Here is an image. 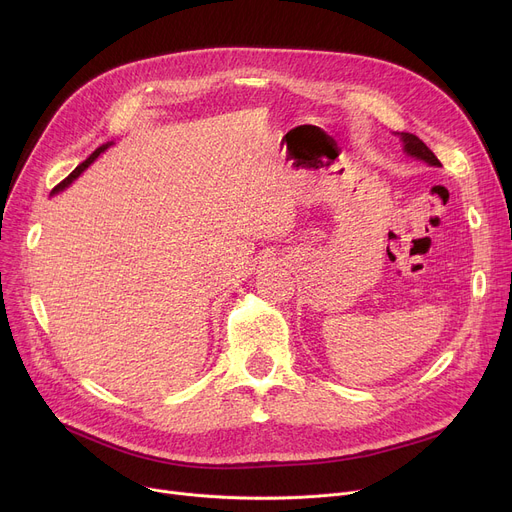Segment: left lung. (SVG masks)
Listing matches in <instances>:
<instances>
[{
	"instance_id": "left-lung-1",
	"label": "left lung",
	"mask_w": 512,
	"mask_h": 512,
	"mask_svg": "<svg viewBox=\"0 0 512 512\" xmlns=\"http://www.w3.org/2000/svg\"><path fill=\"white\" fill-rule=\"evenodd\" d=\"M400 139H402V147H405L407 155L417 157V159H423L425 164H429V166H442L440 159L434 155V151L429 149L419 137H415V134L400 132Z\"/></svg>"
}]
</instances>
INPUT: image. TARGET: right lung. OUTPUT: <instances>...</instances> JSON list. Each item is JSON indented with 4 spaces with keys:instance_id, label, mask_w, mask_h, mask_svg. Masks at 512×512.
<instances>
[{
    "instance_id": "1",
    "label": "right lung",
    "mask_w": 512,
    "mask_h": 512,
    "mask_svg": "<svg viewBox=\"0 0 512 512\" xmlns=\"http://www.w3.org/2000/svg\"><path fill=\"white\" fill-rule=\"evenodd\" d=\"M110 145H112V143H105V145H101L99 149H95V151H93V153L83 161V164H78V166L72 170V174H68V178H64L56 188H53L51 193H60V191H64V188H66L68 184H72V180H76L80 174H83V172L93 164V161H95V159H97V157H99L107 147H110Z\"/></svg>"
}]
</instances>
